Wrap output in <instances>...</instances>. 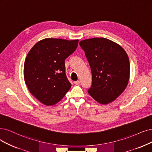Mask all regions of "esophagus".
Segmentation results:
<instances>
[{
	"label": "esophagus",
	"instance_id": "34e87169",
	"mask_svg": "<svg viewBox=\"0 0 152 152\" xmlns=\"http://www.w3.org/2000/svg\"><path fill=\"white\" fill-rule=\"evenodd\" d=\"M74 83L75 84V85H79V84L80 83V81L78 80V81H75Z\"/></svg>",
	"mask_w": 152,
	"mask_h": 152
}]
</instances>
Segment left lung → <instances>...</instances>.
<instances>
[{
  "instance_id": "left-lung-1",
  "label": "left lung",
  "mask_w": 152,
  "mask_h": 152,
  "mask_svg": "<svg viewBox=\"0 0 152 152\" xmlns=\"http://www.w3.org/2000/svg\"><path fill=\"white\" fill-rule=\"evenodd\" d=\"M91 67L92 84L89 95L100 104H107L124 91L130 78V61L125 50L104 37L80 42Z\"/></svg>"
}]
</instances>
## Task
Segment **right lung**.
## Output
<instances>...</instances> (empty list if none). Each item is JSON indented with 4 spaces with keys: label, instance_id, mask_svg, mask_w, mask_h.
Listing matches in <instances>:
<instances>
[{
    "label": "right lung",
    "instance_id": "add662e5",
    "mask_svg": "<svg viewBox=\"0 0 152 152\" xmlns=\"http://www.w3.org/2000/svg\"><path fill=\"white\" fill-rule=\"evenodd\" d=\"M78 40L46 38L37 42L28 53L24 77L30 93L46 106L58 103L71 84L65 72L64 60L75 52Z\"/></svg>",
    "mask_w": 152,
    "mask_h": 152
}]
</instances>
